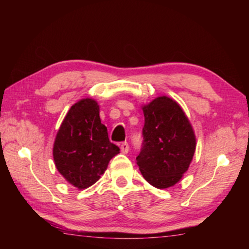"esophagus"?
<instances>
[{
  "mask_svg": "<svg viewBox=\"0 0 249 249\" xmlns=\"http://www.w3.org/2000/svg\"><path fill=\"white\" fill-rule=\"evenodd\" d=\"M120 148H121V152L124 153V154H127L128 153V151H129V145H128V142H122L121 144V146H120Z\"/></svg>",
  "mask_w": 249,
  "mask_h": 249,
  "instance_id": "34e87169",
  "label": "esophagus"
}]
</instances>
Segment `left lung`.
I'll return each mask as SVG.
<instances>
[{
	"label": "left lung",
	"instance_id": "left-lung-1",
	"mask_svg": "<svg viewBox=\"0 0 249 249\" xmlns=\"http://www.w3.org/2000/svg\"><path fill=\"white\" fill-rule=\"evenodd\" d=\"M145 124L142 152L136 158L146 181L159 189L175 186L193 161L196 136L182 107L168 96L142 105Z\"/></svg>",
	"mask_w": 249,
	"mask_h": 249
}]
</instances>
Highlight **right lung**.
<instances>
[{
    "mask_svg": "<svg viewBox=\"0 0 249 249\" xmlns=\"http://www.w3.org/2000/svg\"><path fill=\"white\" fill-rule=\"evenodd\" d=\"M119 153L101 122L97 102L87 97L74 103L53 144L54 163L61 176L76 188L86 189L104 175L110 160Z\"/></svg>",
    "mask_w": 249,
    "mask_h": 249,
    "instance_id": "obj_1",
    "label": "right lung"
}]
</instances>
